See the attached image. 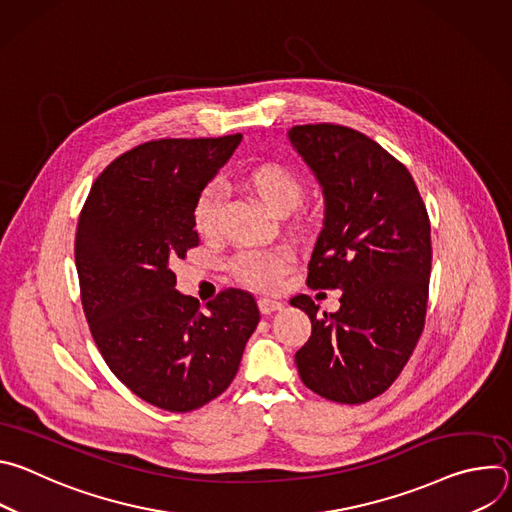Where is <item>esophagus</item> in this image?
<instances>
[{
  "label": "esophagus",
  "mask_w": 512,
  "mask_h": 512,
  "mask_svg": "<svg viewBox=\"0 0 512 512\" xmlns=\"http://www.w3.org/2000/svg\"><path fill=\"white\" fill-rule=\"evenodd\" d=\"M257 306H259V312H261V314H273V312H277V310L283 308L281 302L271 300V298H259Z\"/></svg>",
  "instance_id": "obj_1"
}]
</instances>
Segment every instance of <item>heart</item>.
Wrapping results in <instances>:
<instances>
[{
  "label": "heart",
  "mask_w": 512,
  "mask_h": 512,
  "mask_svg": "<svg viewBox=\"0 0 512 512\" xmlns=\"http://www.w3.org/2000/svg\"><path fill=\"white\" fill-rule=\"evenodd\" d=\"M247 186L273 214L291 212L304 196L302 182L289 170L275 164H265L251 170L247 174ZM223 196V186L218 182H210L200 190L192 208V223L198 235L212 237L216 233ZM294 261L296 257L287 247L245 249L235 257L233 271L249 287L275 289L281 285Z\"/></svg>",
  "instance_id": "heart-1"
}]
</instances>
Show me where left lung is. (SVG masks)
<instances>
[{"mask_svg":"<svg viewBox=\"0 0 512 512\" xmlns=\"http://www.w3.org/2000/svg\"><path fill=\"white\" fill-rule=\"evenodd\" d=\"M287 137L324 194L308 285L342 289L334 314H318L310 296L291 298L312 322L298 371L328 401L367 403L393 385L423 332L429 216L409 170L364 133L316 123Z\"/></svg>","mask_w":512,"mask_h":512,"instance_id":"8db88e82","label":"left lung"}]
</instances>
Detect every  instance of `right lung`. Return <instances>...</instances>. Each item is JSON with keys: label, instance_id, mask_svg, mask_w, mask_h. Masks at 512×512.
<instances>
[{"label": "right lung", "instance_id": "right-lung-1", "mask_svg": "<svg viewBox=\"0 0 512 512\" xmlns=\"http://www.w3.org/2000/svg\"><path fill=\"white\" fill-rule=\"evenodd\" d=\"M241 139L145 141L101 172L81 210L75 261L95 344L127 389L172 413L233 383L259 324L247 291L225 289L202 310L170 269L198 247L194 202Z\"/></svg>", "mask_w": 512, "mask_h": 512}]
</instances>
